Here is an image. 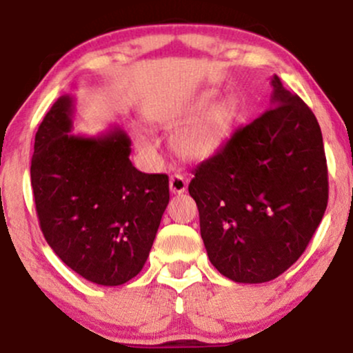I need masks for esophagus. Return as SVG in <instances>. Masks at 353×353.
<instances>
[{
    "mask_svg": "<svg viewBox=\"0 0 353 353\" xmlns=\"http://www.w3.org/2000/svg\"><path fill=\"white\" fill-rule=\"evenodd\" d=\"M185 188H188V181H185V177L182 174H174V176H171V179H169V189H171L172 194H182Z\"/></svg>",
    "mask_w": 353,
    "mask_h": 353,
    "instance_id": "1",
    "label": "esophagus"
}]
</instances>
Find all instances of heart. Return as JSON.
Returning a JSON list of instances; mask_svg holds the SVG:
<instances>
[{"label":"heart","mask_w":353,"mask_h":353,"mask_svg":"<svg viewBox=\"0 0 353 353\" xmlns=\"http://www.w3.org/2000/svg\"><path fill=\"white\" fill-rule=\"evenodd\" d=\"M214 98L216 91H202L176 111L177 117H194L174 137V149L188 159L202 161L214 156L222 148L236 123V99L224 98L211 105Z\"/></svg>","instance_id":"heart-1"}]
</instances>
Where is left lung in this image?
I'll return each instance as SVG.
<instances>
[{"mask_svg":"<svg viewBox=\"0 0 353 353\" xmlns=\"http://www.w3.org/2000/svg\"><path fill=\"white\" fill-rule=\"evenodd\" d=\"M270 106L194 169L209 261L234 282L262 283L297 262L329 201L317 117L274 76Z\"/></svg>","mask_w":353,"mask_h":353,"instance_id":"left-lung-1","label":"left lung"}]
</instances>
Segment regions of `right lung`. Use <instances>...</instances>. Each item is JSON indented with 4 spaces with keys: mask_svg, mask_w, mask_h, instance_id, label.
Masks as SVG:
<instances>
[{
    "mask_svg": "<svg viewBox=\"0 0 353 353\" xmlns=\"http://www.w3.org/2000/svg\"><path fill=\"white\" fill-rule=\"evenodd\" d=\"M72 112L74 99L61 96L36 132V214L64 264L98 285H121L148 261L169 204V177L137 171L123 129L71 134Z\"/></svg>",
    "mask_w": 353,
    "mask_h": 353,
    "instance_id": "add662e5",
    "label": "right lung"
}]
</instances>
